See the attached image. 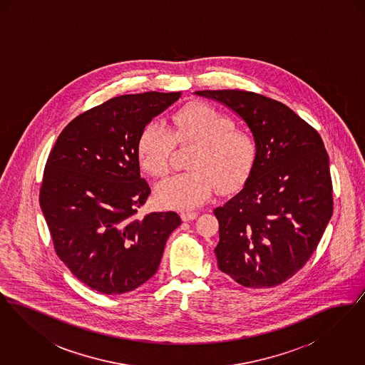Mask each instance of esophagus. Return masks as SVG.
I'll return each instance as SVG.
<instances>
[{
  "instance_id": "1",
  "label": "esophagus",
  "mask_w": 365,
  "mask_h": 365,
  "mask_svg": "<svg viewBox=\"0 0 365 365\" xmlns=\"http://www.w3.org/2000/svg\"><path fill=\"white\" fill-rule=\"evenodd\" d=\"M197 216H198V212H182V215H180L183 222L194 220V219H197Z\"/></svg>"
}]
</instances>
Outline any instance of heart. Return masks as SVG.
<instances>
[{
  "label": "heart",
  "mask_w": 365,
  "mask_h": 365,
  "mask_svg": "<svg viewBox=\"0 0 365 365\" xmlns=\"http://www.w3.org/2000/svg\"><path fill=\"white\" fill-rule=\"evenodd\" d=\"M176 145H195L189 160L191 171L174 175L156 189L164 208H198L219 190L237 189L250 173L257 145L253 135L220 109L207 103H190L171 116L170 128L157 123L145 125L137 143L142 170L155 178L168 174Z\"/></svg>",
  "instance_id": "obj_1"
}]
</instances>
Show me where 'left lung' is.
I'll list each match as a JSON object with an SVG mask.
<instances>
[{"instance_id":"1","label":"left lung","mask_w":365,"mask_h":365,"mask_svg":"<svg viewBox=\"0 0 365 365\" xmlns=\"http://www.w3.org/2000/svg\"><path fill=\"white\" fill-rule=\"evenodd\" d=\"M197 96L232 109L257 145L242 190L213 213L222 272L250 289L274 287L311 259L332 215L330 160L319 133L279 101L242 90Z\"/></svg>"}]
</instances>
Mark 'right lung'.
<instances>
[{"instance_id": "add662e5", "label": "right lung", "mask_w": 365, "mask_h": 365, "mask_svg": "<svg viewBox=\"0 0 365 365\" xmlns=\"http://www.w3.org/2000/svg\"><path fill=\"white\" fill-rule=\"evenodd\" d=\"M179 97L148 91L110 98L68 123L48 157L39 205L56 255L98 293L123 294L152 278L182 223L175 212L137 216L150 194L139 173V135Z\"/></svg>"}]
</instances>
